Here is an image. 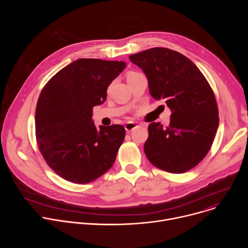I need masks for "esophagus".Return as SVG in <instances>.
<instances>
[{"label":"esophagus","mask_w":248,"mask_h":248,"mask_svg":"<svg viewBox=\"0 0 248 248\" xmlns=\"http://www.w3.org/2000/svg\"><path fill=\"white\" fill-rule=\"evenodd\" d=\"M138 125L135 124V123H132V122H128L124 124V128L126 131H131L132 129L136 128Z\"/></svg>","instance_id":"esophagus-1"}]
</instances>
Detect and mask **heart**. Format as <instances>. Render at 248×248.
<instances>
[{"instance_id":"heart-1","label":"heart","mask_w":248,"mask_h":248,"mask_svg":"<svg viewBox=\"0 0 248 248\" xmlns=\"http://www.w3.org/2000/svg\"><path fill=\"white\" fill-rule=\"evenodd\" d=\"M138 75H140V74H138L136 72H129L127 74V76H126V79H130V78H134V77H136Z\"/></svg>"}]
</instances>
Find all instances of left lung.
<instances>
[{"label":"left lung","instance_id":"left-lung-1","mask_svg":"<svg viewBox=\"0 0 248 248\" xmlns=\"http://www.w3.org/2000/svg\"><path fill=\"white\" fill-rule=\"evenodd\" d=\"M129 60L146 75L152 97L165 100L171 112L167 127L149 124L146 157L168 172L191 170L209 152L219 126L218 105L209 82L188 58L170 49L151 48Z\"/></svg>","mask_w":248,"mask_h":248}]
</instances>
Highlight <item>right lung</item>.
<instances>
[{"label": "right lung", "instance_id": "obj_1", "mask_svg": "<svg viewBox=\"0 0 248 248\" xmlns=\"http://www.w3.org/2000/svg\"><path fill=\"white\" fill-rule=\"evenodd\" d=\"M125 65L78 59L43 87L35 112V134L47 165L63 180L89 184L114 165L125 129L121 124L97 129L92 112L105 102L108 86Z\"/></svg>", "mask_w": 248, "mask_h": 248}]
</instances>
